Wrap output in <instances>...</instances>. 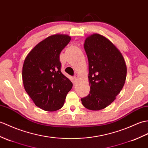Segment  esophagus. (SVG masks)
<instances>
[{
    "mask_svg": "<svg viewBox=\"0 0 148 148\" xmlns=\"http://www.w3.org/2000/svg\"><path fill=\"white\" fill-rule=\"evenodd\" d=\"M73 79H74V81H76L77 80V79H78V75H74L73 76Z\"/></svg>",
    "mask_w": 148,
    "mask_h": 148,
    "instance_id": "1",
    "label": "esophagus"
}]
</instances>
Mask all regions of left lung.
I'll return each instance as SVG.
<instances>
[{
	"instance_id": "1",
	"label": "left lung",
	"mask_w": 148,
	"mask_h": 148,
	"mask_svg": "<svg viewBox=\"0 0 148 148\" xmlns=\"http://www.w3.org/2000/svg\"><path fill=\"white\" fill-rule=\"evenodd\" d=\"M84 47L88 58L90 91L81 102L89 110H99L110 105L122 90L126 65L114 45L99 34L88 36Z\"/></svg>"
}]
</instances>
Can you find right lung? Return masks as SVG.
<instances>
[{
	"label": "right lung",
	"instance_id": "right-lung-1",
	"mask_svg": "<svg viewBox=\"0 0 148 148\" xmlns=\"http://www.w3.org/2000/svg\"><path fill=\"white\" fill-rule=\"evenodd\" d=\"M71 37L50 36L33 48L24 62V87L38 107L53 112L62 107L73 83L61 72L60 53Z\"/></svg>",
	"mask_w": 148,
	"mask_h": 148
}]
</instances>
